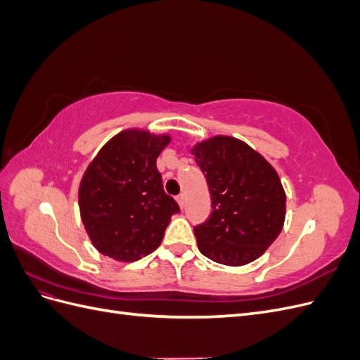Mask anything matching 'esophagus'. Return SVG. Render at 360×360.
<instances>
[{
  "label": "esophagus",
  "instance_id": "obj_1",
  "mask_svg": "<svg viewBox=\"0 0 360 360\" xmlns=\"http://www.w3.org/2000/svg\"><path fill=\"white\" fill-rule=\"evenodd\" d=\"M184 200H186V198H184V193H180L179 197H177V202H179V205L181 207V209L184 207Z\"/></svg>",
  "mask_w": 360,
  "mask_h": 360
}]
</instances>
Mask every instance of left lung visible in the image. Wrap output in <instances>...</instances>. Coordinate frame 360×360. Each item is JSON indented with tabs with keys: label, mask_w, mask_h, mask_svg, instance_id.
Masks as SVG:
<instances>
[{
	"label": "left lung",
	"mask_w": 360,
	"mask_h": 360,
	"mask_svg": "<svg viewBox=\"0 0 360 360\" xmlns=\"http://www.w3.org/2000/svg\"><path fill=\"white\" fill-rule=\"evenodd\" d=\"M209 184L212 213L193 226L201 254L225 266L263 255L285 221V192L278 172L243 141L213 136L192 148Z\"/></svg>",
	"instance_id": "8db88e82"
}]
</instances>
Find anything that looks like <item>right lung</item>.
Instances as JSON below:
<instances>
[{
  "label": "right lung",
  "mask_w": 360,
  "mask_h": 360,
  "mask_svg": "<svg viewBox=\"0 0 360 360\" xmlns=\"http://www.w3.org/2000/svg\"><path fill=\"white\" fill-rule=\"evenodd\" d=\"M169 135L127 129L101 148L79 184L81 219L101 254L132 263L160 245L180 207L156 168Z\"/></svg>",
  "instance_id": "1"
}]
</instances>
